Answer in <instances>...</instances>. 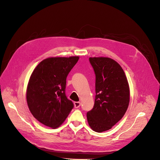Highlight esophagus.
Here are the masks:
<instances>
[{"instance_id":"esophagus-1","label":"esophagus","mask_w":160,"mask_h":160,"mask_svg":"<svg viewBox=\"0 0 160 160\" xmlns=\"http://www.w3.org/2000/svg\"><path fill=\"white\" fill-rule=\"evenodd\" d=\"M74 108H78L80 106V102H74Z\"/></svg>"}]
</instances>
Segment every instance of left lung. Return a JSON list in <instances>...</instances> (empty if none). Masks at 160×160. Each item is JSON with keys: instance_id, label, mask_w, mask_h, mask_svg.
<instances>
[{"instance_id": "left-lung-1", "label": "left lung", "mask_w": 160, "mask_h": 160, "mask_svg": "<svg viewBox=\"0 0 160 160\" xmlns=\"http://www.w3.org/2000/svg\"><path fill=\"white\" fill-rule=\"evenodd\" d=\"M95 76L93 108L87 113L91 128L97 132L109 130L124 116L130 100L125 72L118 62L108 57H90Z\"/></svg>"}]
</instances>
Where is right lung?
I'll return each instance as SVG.
<instances>
[{
  "mask_svg": "<svg viewBox=\"0 0 160 160\" xmlns=\"http://www.w3.org/2000/svg\"><path fill=\"white\" fill-rule=\"evenodd\" d=\"M78 59V57L48 58L31 74L26 91L28 105L35 118L46 126L57 128L74 107L65 89L67 77Z\"/></svg>",
  "mask_w": 160,
  "mask_h": 160,
  "instance_id": "add662e5",
  "label": "right lung"
}]
</instances>
